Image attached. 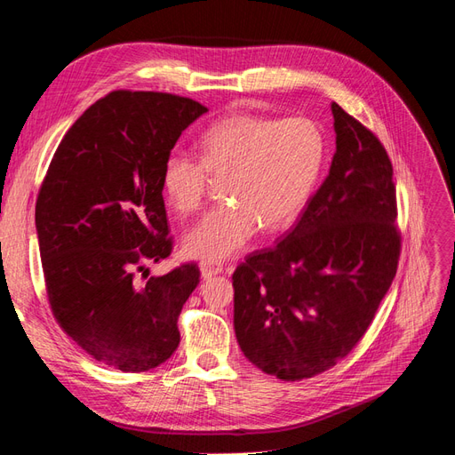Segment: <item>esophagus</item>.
Segmentation results:
<instances>
[{
  "instance_id": "1",
  "label": "esophagus",
  "mask_w": 455,
  "mask_h": 455,
  "mask_svg": "<svg viewBox=\"0 0 455 455\" xmlns=\"http://www.w3.org/2000/svg\"><path fill=\"white\" fill-rule=\"evenodd\" d=\"M200 273H202V278H212L215 275H220L223 273V267H220L219 263H212V261H202L200 263Z\"/></svg>"
}]
</instances>
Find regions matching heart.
I'll return each instance as SVG.
<instances>
[{
  "label": "heart",
  "instance_id": "b5f03b06",
  "mask_svg": "<svg viewBox=\"0 0 455 455\" xmlns=\"http://www.w3.org/2000/svg\"><path fill=\"white\" fill-rule=\"evenodd\" d=\"M327 136L311 119L238 113L212 124L200 138V161L172 151L163 161L161 190L179 215L202 207L212 179L227 204L186 232L184 251L225 261L255 232L292 227L315 192L327 161Z\"/></svg>",
  "mask_w": 455,
  "mask_h": 455
}]
</instances>
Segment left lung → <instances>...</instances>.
Segmentation results:
<instances>
[{
	"instance_id": "1",
	"label": "left lung",
	"mask_w": 455,
	"mask_h": 455,
	"mask_svg": "<svg viewBox=\"0 0 455 455\" xmlns=\"http://www.w3.org/2000/svg\"><path fill=\"white\" fill-rule=\"evenodd\" d=\"M329 177L284 240L232 275L235 332L267 375L331 369L365 334L400 258L392 163L377 136L332 103Z\"/></svg>"
}]
</instances>
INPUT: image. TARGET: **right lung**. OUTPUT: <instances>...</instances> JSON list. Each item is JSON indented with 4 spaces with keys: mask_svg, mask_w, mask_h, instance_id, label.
I'll return each mask as SVG.
<instances>
[{
    "mask_svg": "<svg viewBox=\"0 0 455 455\" xmlns=\"http://www.w3.org/2000/svg\"><path fill=\"white\" fill-rule=\"evenodd\" d=\"M204 113L188 98L111 92L68 128L44 179L36 232L52 311L103 365L149 371L180 342L200 271L188 263L146 283L134 271L169 258L161 167Z\"/></svg>",
    "mask_w": 455,
    "mask_h": 455,
    "instance_id": "add662e5",
    "label": "right lung"
}]
</instances>
